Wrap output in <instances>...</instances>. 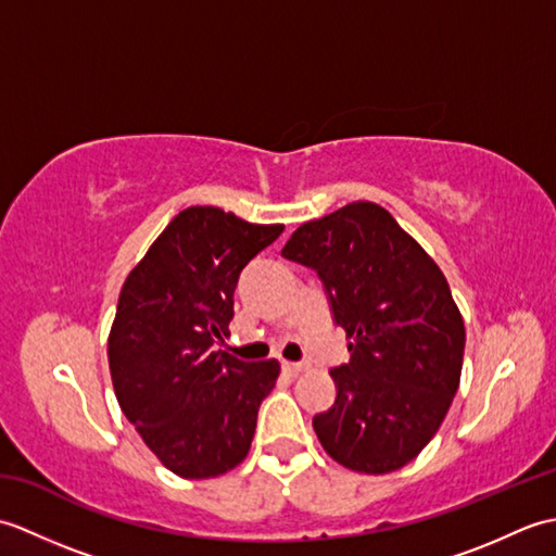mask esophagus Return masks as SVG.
Wrapping results in <instances>:
<instances>
[{
    "instance_id": "34e87169",
    "label": "esophagus",
    "mask_w": 556,
    "mask_h": 556,
    "mask_svg": "<svg viewBox=\"0 0 556 556\" xmlns=\"http://www.w3.org/2000/svg\"><path fill=\"white\" fill-rule=\"evenodd\" d=\"M305 365L303 363H291V361H281V370L289 372V375H299L303 372Z\"/></svg>"
}]
</instances>
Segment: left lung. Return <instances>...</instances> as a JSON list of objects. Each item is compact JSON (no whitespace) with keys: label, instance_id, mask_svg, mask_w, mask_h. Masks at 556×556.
Returning a JSON list of instances; mask_svg holds the SVG:
<instances>
[{"label":"left lung","instance_id":"obj_1","mask_svg":"<svg viewBox=\"0 0 556 556\" xmlns=\"http://www.w3.org/2000/svg\"><path fill=\"white\" fill-rule=\"evenodd\" d=\"M281 255L317 271L349 363L329 370L332 408L313 428L356 473L404 468L440 430L456 396L466 327L446 277L380 205L358 200L305 222Z\"/></svg>","mask_w":556,"mask_h":556}]
</instances>
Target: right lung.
<instances>
[{"label":"right lung","mask_w":556,"mask_h":556,"mask_svg":"<svg viewBox=\"0 0 556 556\" xmlns=\"http://www.w3.org/2000/svg\"><path fill=\"white\" fill-rule=\"evenodd\" d=\"M281 231L285 224L188 207L124 281L108 341L114 394L176 476L217 478L248 456L279 363H245L212 344L229 334L241 269Z\"/></svg>","instance_id":"obj_1"}]
</instances>
